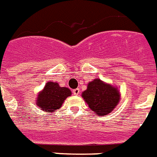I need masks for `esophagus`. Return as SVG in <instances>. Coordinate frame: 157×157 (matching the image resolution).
<instances>
[{"label": "esophagus", "mask_w": 157, "mask_h": 157, "mask_svg": "<svg viewBox=\"0 0 157 157\" xmlns=\"http://www.w3.org/2000/svg\"><path fill=\"white\" fill-rule=\"evenodd\" d=\"M80 93V90L78 89V88H77V89H75L73 90V94L75 95H78V94H79Z\"/></svg>", "instance_id": "34e87169"}]
</instances>
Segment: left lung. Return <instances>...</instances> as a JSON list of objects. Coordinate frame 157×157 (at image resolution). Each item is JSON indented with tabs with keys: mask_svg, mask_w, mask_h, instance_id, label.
<instances>
[{
	"mask_svg": "<svg viewBox=\"0 0 157 157\" xmlns=\"http://www.w3.org/2000/svg\"><path fill=\"white\" fill-rule=\"evenodd\" d=\"M82 97L90 109L100 117L109 113L117 106L120 101V92L117 87L96 78L88 83Z\"/></svg>",
	"mask_w": 157,
	"mask_h": 157,
	"instance_id": "1",
	"label": "left lung"
}]
</instances>
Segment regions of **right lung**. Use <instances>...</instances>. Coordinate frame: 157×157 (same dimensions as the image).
I'll list each match as a JSON object with an SVG mask.
<instances>
[{
    "label": "right lung",
    "mask_w": 157,
    "mask_h": 157,
    "mask_svg": "<svg viewBox=\"0 0 157 157\" xmlns=\"http://www.w3.org/2000/svg\"><path fill=\"white\" fill-rule=\"evenodd\" d=\"M71 95L67 87H61L58 82H48L37 96L36 104L41 110L53 113L62 106L65 99Z\"/></svg>",
    "instance_id": "add662e5"
}]
</instances>
